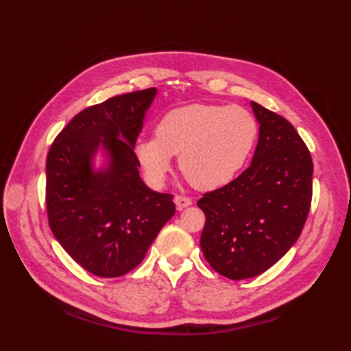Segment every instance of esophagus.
Here are the masks:
<instances>
[{
    "instance_id": "34e87169",
    "label": "esophagus",
    "mask_w": 351,
    "mask_h": 351,
    "mask_svg": "<svg viewBox=\"0 0 351 351\" xmlns=\"http://www.w3.org/2000/svg\"><path fill=\"white\" fill-rule=\"evenodd\" d=\"M173 202H175L176 208H178V210H180V211L184 210V208H187V206L191 205V200H190L189 197H185V196H175Z\"/></svg>"
}]
</instances>
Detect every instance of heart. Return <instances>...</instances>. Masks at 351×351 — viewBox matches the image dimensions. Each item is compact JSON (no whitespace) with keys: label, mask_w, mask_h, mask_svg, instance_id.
<instances>
[{"label":"heart","mask_w":351,"mask_h":351,"mask_svg":"<svg viewBox=\"0 0 351 351\" xmlns=\"http://www.w3.org/2000/svg\"><path fill=\"white\" fill-rule=\"evenodd\" d=\"M258 125L238 106L191 104L167 111L155 137L140 138L134 156L147 182L161 187L180 155V169L197 190L213 191L232 182L255 147Z\"/></svg>","instance_id":"1"}]
</instances>
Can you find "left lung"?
<instances>
[{
	"mask_svg": "<svg viewBox=\"0 0 351 351\" xmlns=\"http://www.w3.org/2000/svg\"><path fill=\"white\" fill-rule=\"evenodd\" d=\"M259 123L250 167L206 193L200 249L215 271L241 280L264 273L293 247L312 197V158L287 119L250 101Z\"/></svg>",
	"mask_w": 351,
	"mask_h": 351,
	"instance_id": "obj_1",
	"label": "left lung"
}]
</instances>
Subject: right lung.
<instances>
[{
	"label": "right lung",
	"instance_id": "right-lung-1",
	"mask_svg": "<svg viewBox=\"0 0 351 351\" xmlns=\"http://www.w3.org/2000/svg\"><path fill=\"white\" fill-rule=\"evenodd\" d=\"M156 88L125 93L81 111L47 158L52 234L77 263L99 278H119L143 261L173 217V196L141 181L134 146ZM103 160L95 166V156Z\"/></svg>",
	"mask_w": 351,
	"mask_h": 351
}]
</instances>
